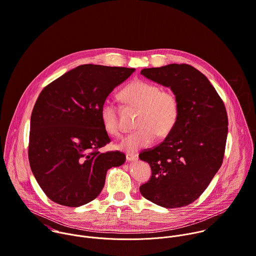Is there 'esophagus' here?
Returning a JSON list of instances; mask_svg holds the SVG:
<instances>
[{"label":"esophagus","instance_id":"34e87169","mask_svg":"<svg viewBox=\"0 0 256 256\" xmlns=\"http://www.w3.org/2000/svg\"><path fill=\"white\" fill-rule=\"evenodd\" d=\"M126 160H128V162H130V160H136L138 158V154H126Z\"/></svg>","mask_w":256,"mask_h":256}]
</instances>
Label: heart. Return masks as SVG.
Masks as SVG:
<instances>
[{
    "mask_svg": "<svg viewBox=\"0 0 256 256\" xmlns=\"http://www.w3.org/2000/svg\"><path fill=\"white\" fill-rule=\"evenodd\" d=\"M120 98L128 106L138 108L136 130L128 134L118 148L136 152L150 146L156 138H164L173 130L180 116V102L177 94L160 85L146 80H134L120 92ZM100 120L104 130L112 136L122 134L118 112L112 102H104L100 108Z\"/></svg>",
    "mask_w": 256,
    "mask_h": 256,
    "instance_id": "1",
    "label": "heart"
}]
</instances>
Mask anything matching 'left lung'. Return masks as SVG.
<instances>
[{
  "instance_id": "left-lung-1",
  "label": "left lung",
  "mask_w": 256,
  "mask_h": 256,
  "mask_svg": "<svg viewBox=\"0 0 256 256\" xmlns=\"http://www.w3.org/2000/svg\"><path fill=\"white\" fill-rule=\"evenodd\" d=\"M140 74L171 88L180 102L173 130L138 156L152 168L140 194L164 208L187 206L201 196L222 164L228 132L225 106L207 77L189 64L144 68Z\"/></svg>"
}]
</instances>
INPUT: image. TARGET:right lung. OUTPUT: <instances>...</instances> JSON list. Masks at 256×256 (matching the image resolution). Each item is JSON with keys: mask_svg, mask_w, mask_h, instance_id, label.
<instances>
[{"mask_svg": "<svg viewBox=\"0 0 256 256\" xmlns=\"http://www.w3.org/2000/svg\"><path fill=\"white\" fill-rule=\"evenodd\" d=\"M134 71L84 64L39 94L31 116L28 158L35 179L53 202L79 207L94 200L108 170L124 162L122 152H98L110 142L100 112L108 94Z\"/></svg>", "mask_w": 256, "mask_h": 256, "instance_id": "right-lung-1", "label": "right lung"}]
</instances>
